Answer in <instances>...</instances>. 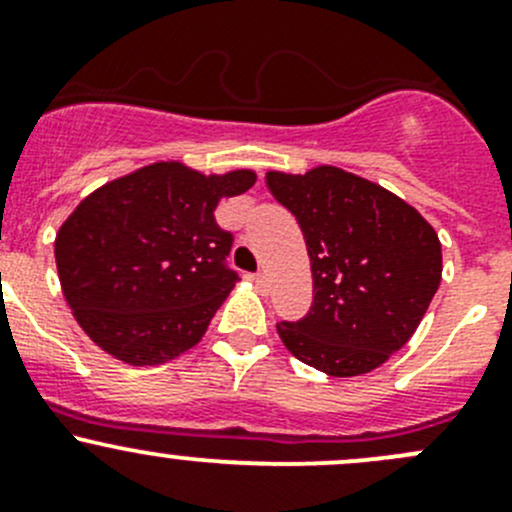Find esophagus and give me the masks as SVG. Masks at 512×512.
I'll return each mask as SVG.
<instances>
[{
  "label": "esophagus",
  "mask_w": 512,
  "mask_h": 512,
  "mask_svg": "<svg viewBox=\"0 0 512 512\" xmlns=\"http://www.w3.org/2000/svg\"><path fill=\"white\" fill-rule=\"evenodd\" d=\"M249 278H251V281L256 283L258 288H266V286H268V278H266V273H251Z\"/></svg>",
  "instance_id": "34e87169"
}]
</instances>
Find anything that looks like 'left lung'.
<instances>
[{
	"mask_svg": "<svg viewBox=\"0 0 512 512\" xmlns=\"http://www.w3.org/2000/svg\"><path fill=\"white\" fill-rule=\"evenodd\" d=\"M266 186L296 216L313 273L311 311L276 323L283 346L336 378L383 366L416 333L440 286L435 229L396 194L336 166L268 171Z\"/></svg>",
	"mask_w": 512,
	"mask_h": 512,
	"instance_id": "1",
	"label": "left lung"
}]
</instances>
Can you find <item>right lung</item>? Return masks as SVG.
Returning <instances> with one entry per match:
<instances>
[{
    "label": "right lung",
    "instance_id": "add662e5",
    "mask_svg": "<svg viewBox=\"0 0 512 512\" xmlns=\"http://www.w3.org/2000/svg\"><path fill=\"white\" fill-rule=\"evenodd\" d=\"M256 184L251 169L201 174L156 161L89 194L54 241L64 298L86 336L129 366L194 348L239 281L216 206Z\"/></svg>",
    "mask_w": 512,
    "mask_h": 512
}]
</instances>
